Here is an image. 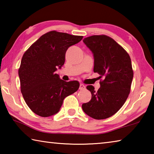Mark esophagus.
Instances as JSON below:
<instances>
[{
    "instance_id": "1",
    "label": "esophagus",
    "mask_w": 154,
    "mask_h": 154,
    "mask_svg": "<svg viewBox=\"0 0 154 154\" xmlns=\"http://www.w3.org/2000/svg\"><path fill=\"white\" fill-rule=\"evenodd\" d=\"M85 88V86L83 84H82V83H80V85H79V90H84Z\"/></svg>"
}]
</instances>
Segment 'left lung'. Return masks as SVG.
Listing matches in <instances>:
<instances>
[{
	"label": "left lung",
	"mask_w": 154,
	"mask_h": 154,
	"mask_svg": "<svg viewBox=\"0 0 154 154\" xmlns=\"http://www.w3.org/2000/svg\"><path fill=\"white\" fill-rule=\"evenodd\" d=\"M83 41L93 54L94 72L100 75V79L103 77L98 91L92 85L86 87L92 98L83 104V111L96 119L110 118L121 109L130 94L133 79L131 60L124 49L109 36L93 35Z\"/></svg>",
	"instance_id": "1"
}]
</instances>
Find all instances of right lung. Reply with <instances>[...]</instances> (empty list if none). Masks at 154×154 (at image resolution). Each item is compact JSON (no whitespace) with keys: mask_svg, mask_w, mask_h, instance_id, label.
I'll return each mask as SVG.
<instances>
[{"mask_svg":"<svg viewBox=\"0 0 154 154\" xmlns=\"http://www.w3.org/2000/svg\"><path fill=\"white\" fill-rule=\"evenodd\" d=\"M82 38V36L51 31L24 53L18 71L21 92L35 114L45 118L56 114L64 99L79 89V82H65L55 72L64 65L68 48Z\"/></svg>","mask_w":154,"mask_h":154,"instance_id":"1","label":"right lung"}]
</instances>
